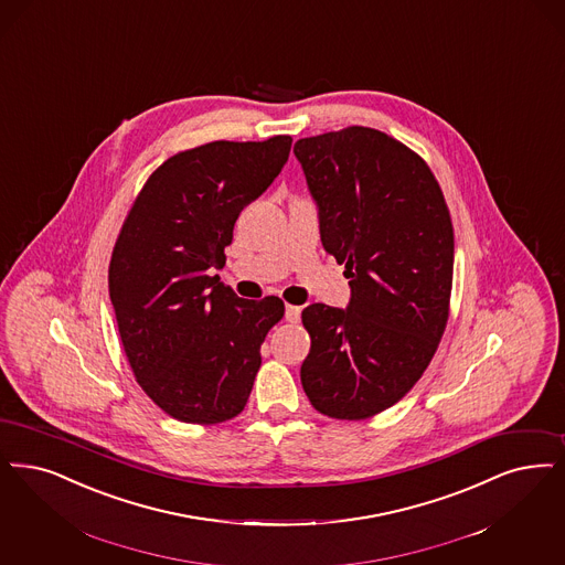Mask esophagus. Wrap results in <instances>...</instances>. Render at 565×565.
<instances>
[{
    "label": "esophagus",
    "mask_w": 565,
    "mask_h": 565,
    "mask_svg": "<svg viewBox=\"0 0 565 565\" xmlns=\"http://www.w3.org/2000/svg\"><path fill=\"white\" fill-rule=\"evenodd\" d=\"M286 319H288L290 323H298V321H300V307L286 305Z\"/></svg>",
    "instance_id": "obj_1"
}]
</instances>
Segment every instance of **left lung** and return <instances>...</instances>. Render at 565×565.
<instances>
[{"instance_id": "8db88e82", "label": "left lung", "mask_w": 565, "mask_h": 565, "mask_svg": "<svg viewBox=\"0 0 565 565\" xmlns=\"http://www.w3.org/2000/svg\"><path fill=\"white\" fill-rule=\"evenodd\" d=\"M328 254L351 279L347 309L309 305L300 367L316 409L362 420L397 404L427 370L448 323L454 231L429 166L362 126L294 145Z\"/></svg>"}]
</instances>
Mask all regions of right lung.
I'll list each match as a JSON object with an SVG mask.
<instances>
[{"label": "right lung", "mask_w": 565, "mask_h": 565, "mask_svg": "<svg viewBox=\"0 0 565 565\" xmlns=\"http://www.w3.org/2000/svg\"><path fill=\"white\" fill-rule=\"evenodd\" d=\"M292 138L216 140L163 161L115 242L109 296L136 381L172 418L216 425L248 402L260 344L284 317L277 296L239 298L225 267L239 212L260 198Z\"/></svg>", "instance_id": "1"}]
</instances>
